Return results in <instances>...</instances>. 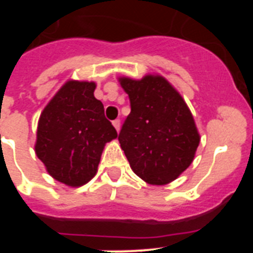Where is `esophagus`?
<instances>
[{
	"mask_svg": "<svg viewBox=\"0 0 253 253\" xmlns=\"http://www.w3.org/2000/svg\"><path fill=\"white\" fill-rule=\"evenodd\" d=\"M113 125H114V128L116 129V131H119V130H120V120H119V119H115V120H114Z\"/></svg>",
	"mask_w": 253,
	"mask_h": 253,
	"instance_id": "34e87169",
	"label": "esophagus"
}]
</instances>
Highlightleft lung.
Listing matches in <instances>:
<instances>
[{
    "label": "left lung",
    "instance_id": "left-lung-1",
    "mask_svg": "<svg viewBox=\"0 0 253 253\" xmlns=\"http://www.w3.org/2000/svg\"><path fill=\"white\" fill-rule=\"evenodd\" d=\"M130 114L119 133L131 169L151 185L176 180L191 165L200 135L180 93L162 76L119 78Z\"/></svg>",
    "mask_w": 253,
    "mask_h": 253
}]
</instances>
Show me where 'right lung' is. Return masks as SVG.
<instances>
[{
  "mask_svg": "<svg viewBox=\"0 0 253 253\" xmlns=\"http://www.w3.org/2000/svg\"><path fill=\"white\" fill-rule=\"evenodd\" d=\"M95 88V82H66L38 123L35 153L49 175L68 186L87 184L97 172L105 144L118 137Z\"/></svg>",
  "mask_w": 253,
  "mask_h": 253,
  "instance_id": "obj_1",
  "label": "right lung"
}]
</instances>
